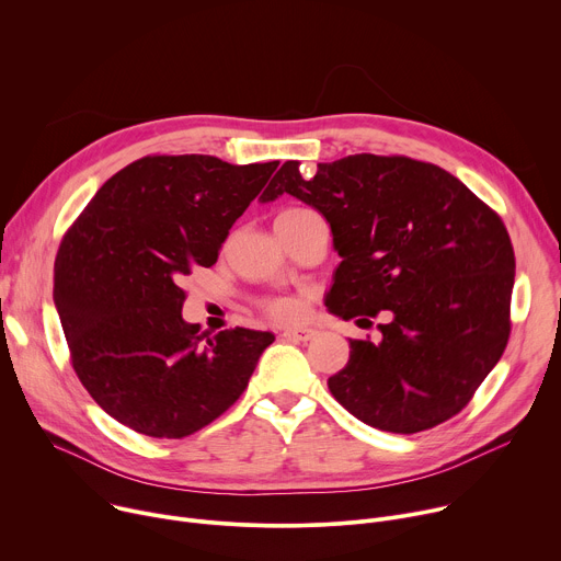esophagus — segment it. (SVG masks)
I'll list each match as a JSON object with an SVG mask.
<instances>
[{
  "label": "esophagus",
  "instance_id": "34e87169",
  "mask_svg": "<svg viewBox=\"0 0 561 561\" xmlns=\"http://www.w3.org/2000/svg\"><path fill=\"white\" fill-rule=\"evenodd\" d=\"M314 336H317V332H314V330H307V328L285 330V332H283V339H287V341H296V343H307V341H312Z\"/></svg>",
  "mask_w": 561,
  "mask_h": 561
}]
</instances>
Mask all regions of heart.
Here are the masks:
<instances>
[{"instance_id": "heart-1", "label": "heart", "mask_w": 561, "mask_h": 561, "mask_svg": "<svg viewBox=\"0 0 561 561\" xmlns=\"http://www.w3.org/2000/svg\"><path fill=\"white\" fill-rule=\"evenodd\" d=\"M296 211H307V209H289L285 214H296ZM265 312L276 319V321H283V323H289V321H296L300 319L302 314V307L298 300L294 298H272L265 302Z\"/></svg>"}]
</instances>
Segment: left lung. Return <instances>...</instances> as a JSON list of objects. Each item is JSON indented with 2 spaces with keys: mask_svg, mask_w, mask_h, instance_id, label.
<instances>
[{
  "mask_svg": "<svg viewBox=\"0 0 561 561\" xmlns=\"http://www.w3.org/2000/svg\"><path fill=\"white\" fill-rule=\"evenodd\" d=\"M289 194L325 216L341 265L332 314L371 325L328 379L358 421L414 434L461 412L502 358L511 334L515 252L488 205L446 169L405 156L356 153L305 175L287 160L263 203Z\"/></svg>",
  "mask_w": 561,
  "mask_h": 561,
  "instance_id": "obj_1",
  "label": "left lung"
}]
</instances>
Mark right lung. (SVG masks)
Listing matches in <instances>:
<instances>
[{
    "label": "right lung",
    "mask_w": 561,
    "mask_h": 561,
    "mask_svg": "<svg viewBox=\"0 0 561 561\" xmlns=\"http://www.w3.org/2000/svg\"><path fill=\"white\" fill-rule=\"evenodd\" d=\"M278 162L147 156L111 175L65 233L53 300L78 379L115 421L182 439L244 392L272 332H203L182 278L211 267Z\"/></svg>",
    "instance_id": "1"
}]
</instances>
